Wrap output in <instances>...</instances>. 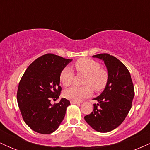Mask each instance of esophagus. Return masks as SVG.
I'll return each instance as SVG.
<instances>
[{
	"label": "esophagus",
	"instance_id": "obj_1",
	"mask_svg": "<svg viewBox=\"0 0 150 150\" xmlns=\"http://www.w3.org/2000/svg\"><path fill=\"white\" fill-rule=\"evenodd\" d=\"M70 103H71L72 104H80V102H78V101H70Z\"/></svg>",
	"mask_w": 150,
	"mask_h": 150
}]
</instances>
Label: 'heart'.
Returning a JSON list of instances; mask_svg holds the SVG:
<instances>
[{
  "mask_svg": "<svg viewBox=\"0 0 150 150\" xmlns=\"http://www.w3.org/2000/svg\"><path fill=\"white\" fill-rule=\"evenodd\" d=\"M75 68L78 74L85 75L82 87H74L66 89L64 92L65 97L75 101H81L92 94V88L95 91H101L105 88L108 80V73L104 68L101 67L99 62L88 58L77 60L75 63ZM75 74L69 67L62 70L60 80L65 87L73 84Z\"/></svg>",
  "mask_w": 150,
  "mask_h": 150,
  "instance_id": "1",
  "label": "heart"
}]
</instances>
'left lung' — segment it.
<instances>
[{
  "mask_svg": "<svg viewBox=\"0 0 150 150\" xmlns=\"http://www.w3.org/2000/svg\"><path fill=\"white\" fill-rule=\"evenodd\" d=\"M93 57L104 61L108 80L103 92L94 99L97 104H94V110L85 116V120L97 131L106 132L114 130L125 120L132 107L135 90L130 72L118 58L108 53Z\"/></svg>",
  "mask_w": 150,
  "mask_h": 150,
  "instance_id": "1",
  "label": "left lung"
}]
</instances>
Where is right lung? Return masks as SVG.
Segmentation results:
<instances>
[{
  "mask_svg": "<svg viewBox=\"0 0 150 150\" xmlns=\"http://www.w3.org/2000/svg\"><path fill=\"white\" fill-rule=\"evenodd\" d=\"M72 60L47 53L32 62L22 75L17 99L22 118L34 131L41 134L54 132L63 121L70 101L59 98L60 75Z\"/></svg>",
  "mask_w": 150,
  "mask_h": 150,
  "instance_id": "add662e5",
  "label": "right lung"
}]
</instances>
